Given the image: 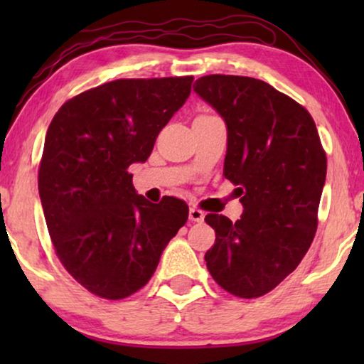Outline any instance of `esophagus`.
I'll return each mask as SVG.
<instances>
[{
  "label": "esophagus",
  "instance_id": "1",
  "mask_svg": "<svg viewBox=\"0 0 364 364\" xmlns=\"http://www.w3.org/2000/svg\"><path fill=\"white\" fill-rule=\"evenodd\" d=\"M188 218H191L192 222H203L205 213H203L202 210H198V208H191V210H188Z\"/></svg>",
  "mask_w": 364,
  "mask_h": 364
}]
</instances>
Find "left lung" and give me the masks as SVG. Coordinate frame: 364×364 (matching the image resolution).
<instances>
[{"instance_id": "obj_1", "label": "left lung", "mask_w": 364, "mask_h": 364, "mask_svg": "<svg viewBox=\"0 0 364 364\" xmlns=\"http://www.w3.org/2000/svg\"><path fill=\"white\" fill-rule=\"evenodd\" d=\"M193 91L227 126L223 176L238 186L243 213H208L215 243L205 253L218 285L240 298L272 291L310 248L326 178L315 121L300 104L260 79L210 74Z\"/></svg>"}]
</instances>
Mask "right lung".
Listing matches in <instances>:
<instances>
[{"mask_svg":"<svg viewBox=\"0 0 364 364\" xmlns=\"http://www.w3.org/2000/svg\"><path fill=\"white\" fill-rule=\"evenodd\" d=\"M192 81L117 79L69 99L49 124L38 173L44 218L64 268L94 295L141 290L187 222L186 202H149L127 168L147 161Z\"/></svg>","mask_w":364,"mask_h":364,"instance_id":"add662e5","label":"right lung"}]
</instances>
